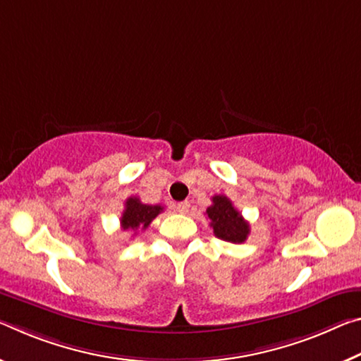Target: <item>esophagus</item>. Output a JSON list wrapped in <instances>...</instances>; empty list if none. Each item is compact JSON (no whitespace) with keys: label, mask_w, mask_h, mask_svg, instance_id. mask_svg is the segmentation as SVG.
<instances>
[{"label":"esophagus","mask_w":361,"mask_h":361,"mask_svg":"<svg viewBox=\"0 0 361 361\" xmlns=\"http://www.w3.org/2000/svg\"><path fill=\"white\" fill-rule=\"evenodd\" d=\"M190 207H191V204L188 201L178 202L176 204V212H180V214H188V212H190Z\"/></svg>","instance_id":"obj_1"}]
</instances>
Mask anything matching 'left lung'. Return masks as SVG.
<instances>
[{"label":"left lung","mask_w":361,"mask_h":361,"mask_svg":"<svg viewBox=\"0 0 361 361\" xmlns=\"http://www.w3.org/2000/svg\"><path fill=\"white\" fill-rule=\"evenodd\" d=\"M205 214L216 238L233 244H241L247 239L250 233L249 223L234 209L233 202L226 196L220 194L212 197V205L207 207Z\"/></svg>","instance_id":"obj_1"}]
</instances>
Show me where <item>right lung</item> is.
Masks as SVG:
<instances>
[{
	"label": "right lung",
	"mask_w": 361,
	"mask_h": 361,
	"mask_svg": "<svg viewBox=\"0 0 361 361\" xmlns=\"http://www.w3.org/2000/svg\"><path fill=\"white\" fill-rule=\"evenodd\" d=\"M164 210L162 205L142 204L138 197H128L125 202V210L120 219V226L123 231H138L146 230L151 221Z\"/></svg>",
	"instance_id": "obj_1"
}]
</instances>
